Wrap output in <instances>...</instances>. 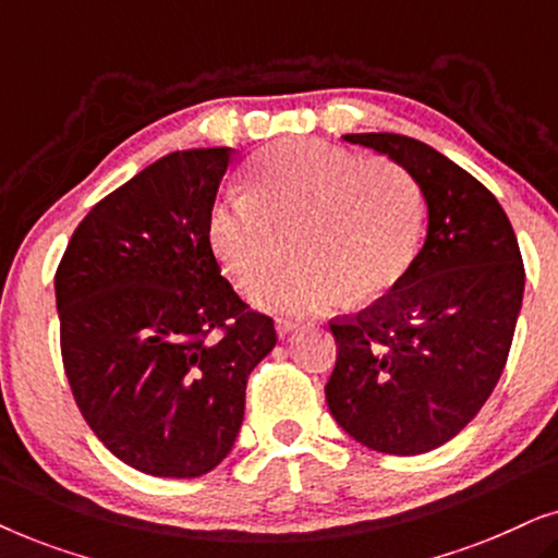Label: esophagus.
<instances>
[{
  "label": "esophagus",
  "instance_id": "obj_1",
  "mask_svg": "<svg viewBox=\"0 0 558 558\" xmlns=\"http://www.w3.org/2000/svg\"><path fill=\"white\" fill-rule=\"evenodd\" d=\"M296 327H300V323H296V319H277L279 338H287V335H292Z\"/></svg>",
  "mask_w": 558,
  "mask_h": 558
}]
</instances>
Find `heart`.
<instances>
[{
  "instance_id": "1",
  "label": "heart",
  "mask_w": 558,
  "mask_h": 558,
  "mask_svg": "<svg viewBox=\"0 0 558 558\" xmlns=\"http://www.w3.org/2000/svg\"><path fill=\"white\" fill-rule=\"evenodd\" d=\"M422 231L424 195L407 167L325 140L271 144L251 167L248 193L228 190L208 213L210 246L243 292L269 284L292 239L300 262L266 300L294 312L388 294Z\"/></svg>"
}]
</instances>
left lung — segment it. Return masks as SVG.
<instances>
[{"mask_svg":"<svg viewBox=\"0 0 558 558\" xmlns=\"http://www.w3.org/2000/svg\"><path fill=\"white\" fill-rule=\"evenodd\" d=\"M342 140L414 174L429 228L391 292L330 323L327 407L368 449L424 454L457 437L500 380L523 302L521 248L490 190L429 144L386 132Z\"/></svg>","mask_w":558,"mask_h":558,"instance_id":"1","label":"left lung"}]
</instances>
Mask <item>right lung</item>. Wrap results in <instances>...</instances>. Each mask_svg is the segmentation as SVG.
<instances>
[{"mask_svg": "<svg viewBox=\"0 0 558 558\" xmlns=\"http://www.w3.org/2000/svg\"><path fill=\"white\" fill-rule=\"evenodd\" d=\"M233 149L172 151L98 201L56 271L60 353L90 432L129 468L201 477L239 437L274 319L233 292L208 213Z\"/></svg>", "mask_w": 558, "mask_h": 558, "instance_id": "1", "label": "right lung"}]
</instances>
